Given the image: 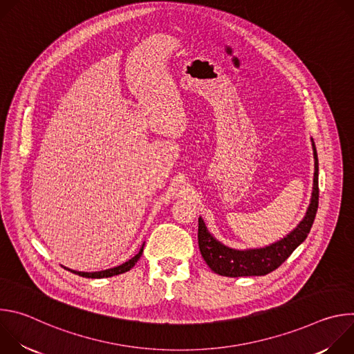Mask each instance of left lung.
<instances>
[{"label":"left lung","mask_w":354,"mask_h":354,"mask_svg":"<svg viewBox=\"0 0 354 354\" xmlns=\"http://www.w3.org/2000/svg\"><path fill=\"white\" fill-rule=\"evenodd\" d=\"M313 141L314 149V161H315V172H314V186L311 203L307 209L306 217L302 221L284 238L280 241L270 243L265 248L255 249H232L217 241L207 230L203 218L198 217V248L200 254L209 265V268L221 276L227 277H242V276H265L273 270H276L286 259L292 254L294 249L306 241L307 235L311 231L314 224L317 210H318V154L315 142Z\"/></svg>","instance_id":"obj_1"}]
</instances>
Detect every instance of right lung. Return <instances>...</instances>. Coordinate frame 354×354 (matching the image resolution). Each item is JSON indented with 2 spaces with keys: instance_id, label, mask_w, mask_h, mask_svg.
<instances>
[{
  "instance_id": "add662e5",
  "label": "right lung",
  "mask_w": 354,
  "mask_h": 354,
  "mask_svg": "<svg viewBox=\"0 0 354 354\" xmlns=\"http://www.w3.org/2000/svg\"><path fill=\"white\" fill-rule=\"evenodd\" d=\"M142 248H144V243L141 246V249L138 250V254L136 257H133L131 259H129L127 262L122 263L120 266H116V268H112V269H106V270H100V272H77V270H70L78 276H82V277H86V279H102V277H112V276H118V274H122L124 272H129L136 263L137 261L140 259V257L142 255ZM67 269V268H66Z\"/></svg>"
}]
</instances>
